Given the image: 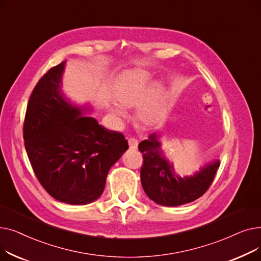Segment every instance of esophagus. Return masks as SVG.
<instances>
[{"instance_id": "esophagus-1", "label": "esophagus", "mask_w": 261, "mask_h": 261, "mask_svg": "<svg viewBox=\"0 0 261 261\" xmlns=\"http://www.w3.org/2000/svg\"><path fill=\"white\" fill-rule=\"evenodd\" d=\"M128 144H129L130 149H136L139 146V141L134 138H131L128 140Z\"/></svg>"}]
</instances>
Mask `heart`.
Returning <instances> with one entry per match:
<instances>
[{"label": "heart", "instance_id": "1", "mask_svg": "<svg viewBox=\"0 0 261 261\" xmlns=\"http://www.w3.org/2000/svg\"><path fill=\"white\" fill-rule=\"evenodd\" d=\"M152 77L147 71L136 68L129 71L118 82L114 90V99L117 103L107 106L114 119L126 117V110L136 106L135 116L145 126H154L166 115L167 102L165 93L160 85L151 87Z\"/></svg>", "mask_w": 261, "mask_h": 261}]
</instances>
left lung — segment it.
Listing matches in <instances>:
<instances>
[{"label": "left lung", "instance_id": "left-lung-1", "mask_svg": "<svg viewBox=\"0 0 261 261\" xmlns=\"http://www.w3.org/2000/svg\"><path fill=\"white\" fill-rule=\"evenodd\" d=\"M160 135L152 133L148 140L140 143L144 163L141 169V181L146 195L164 206H179L203 196L214 181L220 161L205 164L191 175L176 174L172 163L162 150Z\"/></svg>", "mask_w": 261, "mask_h": 261}]
</instances>
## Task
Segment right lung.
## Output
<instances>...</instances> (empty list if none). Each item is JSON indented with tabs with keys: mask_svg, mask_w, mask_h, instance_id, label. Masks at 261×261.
Here are the masks:
<instances>
[{
	"mask_svg": "<svg viewBox=\"0 0 261 261\" xmlns=\"http://www.w3.org/2000/svg\"><path fill=\"white\" fill-rule=\"evenodd\" d=\"M65 61L51 67L35 87L23 127L25 149L39 182L60 202L85 205L97 200L107 175L129 148L121 133L85 115L62 91Z\"/></svg>",
	"mask_w": 261,
	"mask_h": 261,
	"instance_id": "add662e5",
	"label": "right lung"
}]
</instances>
